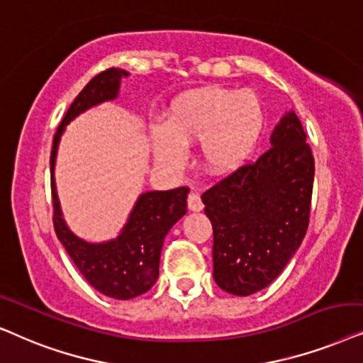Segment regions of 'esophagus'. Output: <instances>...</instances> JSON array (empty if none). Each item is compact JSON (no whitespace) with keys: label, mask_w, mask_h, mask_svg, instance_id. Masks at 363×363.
I'll use <instances>...</instances> for the list:
<instances>
[{"label":"esophagus","mask_w":363,"mask_h":363,"mask_svg":"<svg viewBox=\"0 0 363 363\" xmlns=\"http://www.w3.org/2000/svg\"><path fill=\"white\" fill-rule=\"evenodd\" d=\"M187 207H189V209L194 211V212L202 211V207H204V204H202L201 196L197 194V192H191V194L187 196Z\"/></svg>","instance_id":"34e87169"}]
</instances>
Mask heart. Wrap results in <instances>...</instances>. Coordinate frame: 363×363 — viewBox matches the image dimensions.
Instances as JSON below:
<instances>
[{"mask_svg":"<svg viewBox=\"0 0 363 363\" xmlns=\"http://www.w3.org/2000/svg\"><path fill=\"white\" fill-rule=\"evenodd\" d=\"M264 124L262 103L252 91L201 89L172 106L167 128L154 129V151L161 161L177 164L184 157V146L202 143L204 166L225 174L250 157Z\"/></svg>","mask_w":363,"mask_h":363,"instance_id":"heart-1","label":"heart"}]
</instances>
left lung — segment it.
Wrapping results in <instances>:
<instances>
[{"label":"left lung","instance_id":"obj_1","mask_svg":"<svg viewBox=\"0 0 363 363\" xmlns=\"http://www.w3.org/2000/svg\"><path fill=\"white\" fill-rule=\"evenodd\" d=\"M294 111L280 119L270 146L202 194L214 230V280L234 296H252L279 277L306 238L313 156Z\"/></svg>","mask_w":363,"mask_h":363}]
</instances>
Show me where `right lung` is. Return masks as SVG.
Masks as SVG:
<instances>
[{
	"label": "right lung",
	"mask_w": 363,
	"mask_h": 363,
	"mask_svg": "<svg viewBox=\"0 0 363 363\" xmlns=\"http://www.w3.org/2000/svg\"><path fill=\"white\" fill-rule=\"evenodd\" d=\"M129 72L119 67H109L94 76L84 89L76 96L66 111L52 139L51 149V196L52 224L60 242L83 277L96 291L104 296L129 301L147 292L159 277V259L164 239L176 222L186 214L187 192L182 186L171 191H152L139 197L129 216L128 224L114 240L103 244H89L77 239L67 229L61 217L60 201L55 186V162L65 125L91 106L118 96L121 77Z\"/></svg>",
	"instance_id": "right-lung-1"
}]
</instances>
